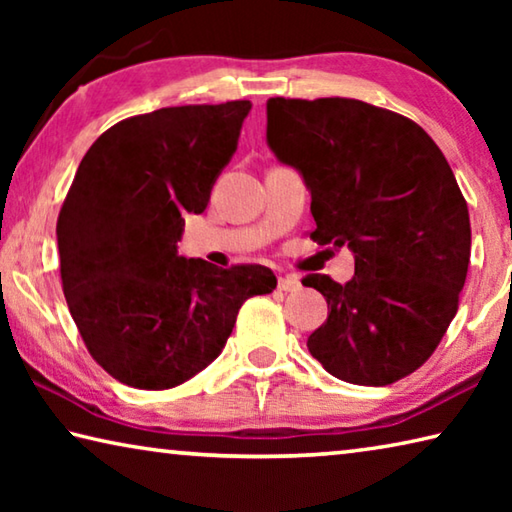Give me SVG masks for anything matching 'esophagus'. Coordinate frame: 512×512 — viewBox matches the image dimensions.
Returning <instances> with one entry per match:
<instances>
[{
  "instance_id": "1",
  "label": "esophagus",
  "mask_w": 512,
  "mask_h": 512,
  "mask_svg": "<svg viewBox=\"0 0 512 512\" xmlns=\"http://www.w3.org/2000/svg\"><path fill=\"white\" fill-rule=\"evenodd\" d=\"M300 287H302V284H300L296 275H284V277H280V280H277V289H280V291L291 293V291H298Z\"/></svg>"
}]
</instances>
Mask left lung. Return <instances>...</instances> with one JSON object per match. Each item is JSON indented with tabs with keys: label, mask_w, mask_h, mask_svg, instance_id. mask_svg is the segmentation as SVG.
Listing matches in <instances>:
<instances>
[{
	"label": "left lung",
	"mask_w": 512,
	"mask_h": 512,
	"mask_svg": "<svg viewBox=\"0 0 512 512\" xmlns=\"http://www.w3.org/2000/svg\"><path fill=\"white\" fill-rule=\"evenodd\" d=\"M266 140L311 192L318 246H348L354 277L309 273L329 314L309 336L329 375L388 386L418 370L456 316L470 212L454 171L413 119L359 99L266 101Z\"/></svg>",
	"instance_id": "obj_1"
}]
</instances>
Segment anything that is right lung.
Here are the masks:
<instances>
[{
	"mask_svg": "<svg viewBox=\"0 0 512 512\" xmlns=\"http://www.w3.org/2000/svg\"><path fill=\"white\" fill-rule=\"evenodd\" d=\"M248 112L250 101L160 108L121 119L83 155L58 214L60 280L85 348L121 384H183L219 357L241 305L275 289L266 266L176 253Z\"/></svg>",
	"mask_w": 512,
	"mask_h": 512,
	"instance_id": "1",
	"label": "right lung"
}]
</instances>
